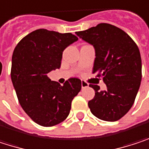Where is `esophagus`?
<instances>
[{
	"label": "esophagus",
	"mask_w": 149,
	"mask_h": 149,
	"mask_svg": "<svg viewBox=\"0 0 149 149\" xmlns=\"http://www.w3.org/2000/svg\"><path fill=\"white\" fill-rule=\"evenodd\" d=\"M81 87L82 88H86V87H88V83L84 81H81Z\"/></svg>",
	"instance_id": "34e87169"
}]
</instances>
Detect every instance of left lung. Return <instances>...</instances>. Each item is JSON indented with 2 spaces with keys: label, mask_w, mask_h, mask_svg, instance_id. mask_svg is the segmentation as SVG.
I'll list each match as a JSON object with an SVG mask.
<instances>
[{
  "label": "left lung",
  "mask_w": 149,
  "mask_h": 149,
  "mask_svg": "<svg viewBox=\"0 0 149 149\" xmlns=\"http://www.w3.org/2000/svg\"><path fill=\"white\" fill-rule=\"evenodd\" d=\"M76 34L95 49L93 74L103 78L107 89L90 84L95 91L88 101L91 112L104 121L122 118L135 102L141 81V58L134 40L122 29L100 23Z\"/></svg>",
  "instance_id": "obj_1"
}]
</instances>
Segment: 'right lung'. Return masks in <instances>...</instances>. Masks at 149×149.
<instances>
[{"label":"right lung","mask_w":149,"mask_h":149,"mask_svg":"<svg viewBox=\"0 0 149 149\" xmlns=\"http://www.w3.org/2000/svg\"><path fill=\"white\" fill-rule=\"evenodd\" d=\"M78 38L38 29L16 45L12 56L11 79L18 100L36 123L51 127L68 118L73 99L81 89V81L70 78L63 86L51 81L48 74L61 67L63 52Z\"/></svg>","instance_id":"right-lung-1"}]
</instances>
